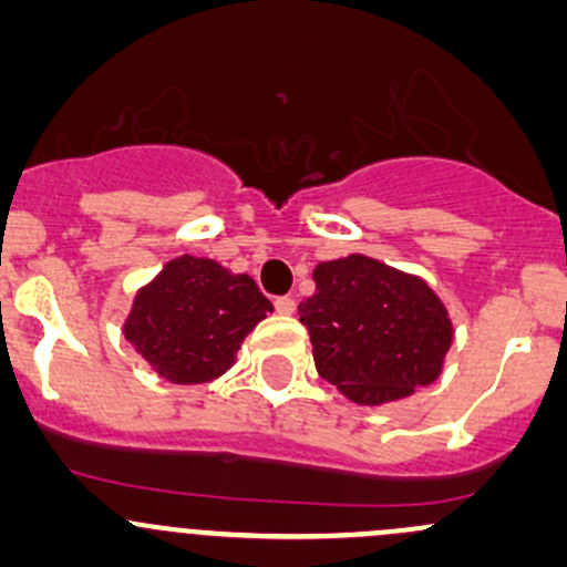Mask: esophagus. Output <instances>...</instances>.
<instances>
[{
    "instance_id": "34e87169",
    "label": "esophagus",
    "mask_w": 567,
    "mask_h": 567,
    "mask_svg": "<svg viewBox=\"0 0 567 567\" xmlns=\"http://www.w3.org/2000/svg\"><path fill=\"white\" fill-rule=\"evenodd\" d=\"M274 309H277L279 315H293L296 301L290 299V296H279V299H274Z\"/></svg>"
}]
</instances>
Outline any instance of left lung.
<instances>
[{
    "instance_id": "left-lung-1",
    "label": "left lung",
    "mask_w": 567,
    "mask_h": 567,
    "mask_svg": "<svg viewBox=\"0 0 567 567\" xmlns=\"http://www.w3.org/2000/svg\"><path fill=\"white\" fill-rule=\"evenodd\" d=\"M299 303L318 374L359 404H385L437 380L454 339L449 312L424 279L348 255L312 271Z\"/></svg>"
}]
</instances>
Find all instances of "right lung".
<instances>
[{"label": "right lung", "mask_w": 567, "mask_h": 567, "mask_svg": "<svg viewBox=\"0 0 567 567\" xmlns=\"http://www.w3.org/2000/svg\"><path fill=\"white\" fill-rule=\"evenodd\" d=\"M271 309L252 277L182 255L135 296L124 337L159 378L208 383L234 367L244 337Z\"/></svg>", "instance_id": "right-lung-1"}]
</instances>
